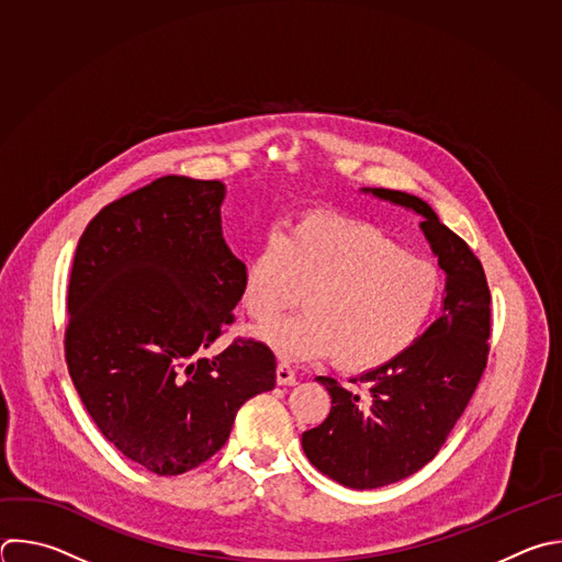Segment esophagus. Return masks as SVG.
<instances>
[{
  "instance_id": "1",
  "label": "esophagus",
  "mask_w": 562,
  "mask_h": 562,
  "mask_svg": "<svg viewBox=\"0 0 562 562\" xmlns=\"http://www.w3.org/2000/svg\"><path fill=\"white\" fill-rule=\"evenodd\" d=\"M276 382L280 386H293L295 384V370L291 368V363H286V361L278 363V368H276Z\"/></svg>"
}]
</instances>
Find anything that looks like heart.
<instances>
[{"label": "heart", "mask_w": 562, "mask_h": 562, "mask_svg": "<svg viewBox=\"0 0 562 562\" xmlns=\"http://www.w3.org/2000/svg\"><path fill=\"white\" fill-rule=\"evenodd\" d=\"M262 339L286 359L335 355L346 370L378 368L406 352L441 293L437 267L408 254L384 232L341 218H306L289 236L271 232L243 282V306L267 322Z\"/></svg>", "instance_id": "b5f03b06"}]
</instances>
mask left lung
Instances as JSON below:
<instances>
[{
	"label": "left lung",
	"instance_id": "obj_1",
	"mask_svg": "<svg viewBox=\"0 0 562 562\" xmlns=\"http://www.w3.org/2000/svg\"><path fill=\"white\" fill-rule=\"evenodd\" d=\"M424 216L422 229L446 271L443 313L393 361L352 380L317 378L330 413L302 435L308 461L333 481L372 490L402 481L435 459L472 400L490 352V286L481 260L435 210L406 192L363 190Z\"/></svg>",
	"mask_w": 562,
	"mask_h": 562
}]
</instances>
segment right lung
<instances>
[{
  "mask_svg": "<svg viewBox=\"0 0 562 562\" xmlns=\"http://www.w3.org/2000/svg\"><path fill=\"white\" fill-rule=\"evenodd\" d=\"M221 180L162 176L105 205L79 238L64 337L72 384L101 435L158 476L194 470L240 406L276 386L273 350L236 337L245 262L223 238Z\"/></svg>",
  "mask_w": 562,
  "mask_h": 562,
  "instance_id": "obj_1",
  "label": "right lung"
}]
</instances>
